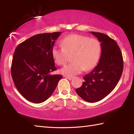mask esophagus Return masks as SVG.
<instances>
[{
  "label": "esophagus",
  "instance_id": "esophagus-1",
  "mask_svg": "<svg viewBox=\"0 0 134 134\" xmlns=\"http://www.w3.org/2000/svg\"><path fill=\"white\" fill-rule=\"evenodd\" d=\"M65 78H66L67 79H69V80H71V79L73 78L72 76H65Z\"/></svg>",
  "mask_w": 134,
  "mask_h": 134
}]
</instances>
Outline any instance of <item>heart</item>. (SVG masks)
Listing matches in <instances>:
<instances>
[{
  "label": "heart",
  "instance_id": "obj_1",
  "mask_svg": "<svg viewBox=\"0 0 134 134\" xmlns=\"http://www.w3.org/2000/svg\"><path fill=\"white\" fill-rule=\"evenodd\" d=\"M62 47L54 46L52 55L58 65L67 62L69 55L72 56V63L65 65L60 70L63 75L72 76L82 72L84 70L93 69L100 58L101 45L98 39L89 38L80 35H69L62 40Z\"/></svg>",
  "mask_w": 134,
  "mask_h": 134
}]
</instances>
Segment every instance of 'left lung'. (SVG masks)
Wrapping results in <instances>:
<instances>
[{
	"instance_id": "8db88e82",
	"label": "left lung",
	"mask_w": 134,
	"mask_h": 134,
	"mask_svg": "<svg viewBox=\"0 0 134 134\" xmlns=\"http://www.w3.org/2000/svg\"><path fill=\"white\" fill-rule=\"evenodd\" d=\"M101 42V54L98 64L83 76L84 82L76 92L85 101L101 100L115 89L123 70V59L116 41L105 34L93 32Z\"/></svg>"
}]
</instances>
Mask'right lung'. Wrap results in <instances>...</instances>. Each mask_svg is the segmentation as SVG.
<instances>
[{
	"mask_svg": "<svg viewBox=\"0 0 134 134\" xmlns=\"http://www.w3.org/2000/svg\"><path fill=\"white\" fill-rule=\"evenodd\" d=\"M61 32L38 34L19 44L14 53L11 73L15 86L27 100L41 103L52 94L62 75L57 70L52 48Z\"/></svg>",
	"mask_w": 134,
	"mask_h": 134,
	"instance_id": "right-lung-1",
	"label": "right lung"
}]
</instances>
